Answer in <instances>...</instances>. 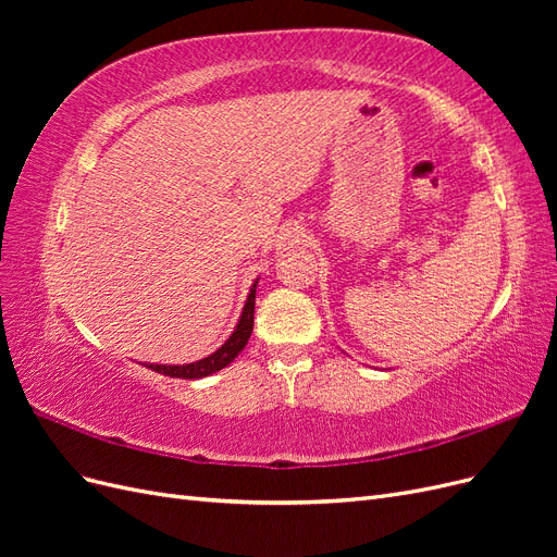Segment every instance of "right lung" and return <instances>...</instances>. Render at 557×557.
Wrapping results in <instances>:
<instances>
[{
    "mask_svg": "<svg viewBox=\"0 0 557 557\" xmlns=\"http://www.w3.org/2000/svg\"><path fill=\"white\" fill-rule=\"evenodd\" d=\"M256 285H258V281L252 283L239 323H237V327H234V332L230 334V339L215 352H211L209 358H201V360L190 362V364H146V367L153 369V372H158V374L172 376V379H205L209 374L221 372L223 367H227L234 358L239 356V352L244 350V346L250 339L252 313H256Z\"/></svg>",
    "mask_w": 557,
    "mask_h": 557,
    "instance_id": "obj_1",
    "label": "right lung"
}]
</instances>
